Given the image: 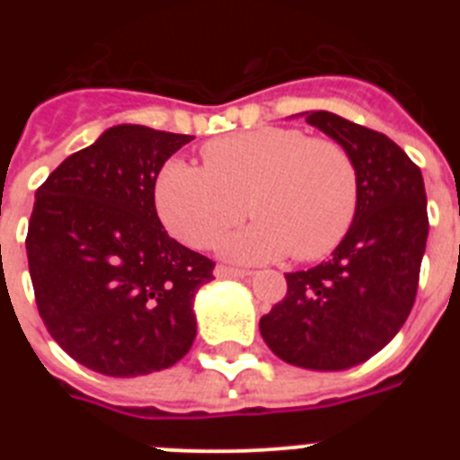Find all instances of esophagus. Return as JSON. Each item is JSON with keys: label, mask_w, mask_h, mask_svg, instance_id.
I'll list each match as a JSON object with an SVG mask.
<instances>
[{"label": "esophagus", "mask_w": 460, "mask_h": 460, "mask_svg": "<svg viewBox=\"0 0 460 460\" xmlns=\"http://www.w3.org/2000/svg\"><path fill=\"white\" fill-rule=\"evenodd\" d=\"M216 276L217 278H244V276H252V271H249V269L229 267V264H217Z\"/></svg>", "instance_id": "esophagus-1"}]
</instances>
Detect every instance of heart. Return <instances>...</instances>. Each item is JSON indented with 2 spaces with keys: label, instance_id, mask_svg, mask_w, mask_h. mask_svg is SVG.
<instances>
[{
  "label": "heart",
  "instance_id": "1",
  "mask_svg": "<svg viewBox=\"0 0 460 460\" xmlns=\"http://www.w3.org/2000/svg\"><path fill=\"white\" fill-rule=\"evenodd\" d=\"M358 169L345 144L291 127H258L202 146V166L173 160L155 184L162 225L180 243L207 249L247 213L258 220L222 240L244 262L324 258L358 211Z\"/></svg>",
  "mask_w": 460,
  "mask_h": 460
}]
</instances>
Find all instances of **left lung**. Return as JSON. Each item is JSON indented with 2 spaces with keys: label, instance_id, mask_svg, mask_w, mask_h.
Returning <instances> with one entry per match:
<instances>
[{
  "label": "left lung",
  "instance_id": "left-lung-1",
  "mask_svg": "<svg viewBox=\"0 0 460 460\" xmlns=\"http://www.w3.org/2000/svg\"><path fill=\"white\" fill-rule=\"evenodd\" d=\"M305 119L354 157L358 211L332 260L285 273V298L260 318V333L285 363L336 372L378 354L410 316L428 243V198L420 169L387 136L329 111Z\"/></svg>",
  "mask_w": 460,
  "mask_h": 460
}]
</instances>
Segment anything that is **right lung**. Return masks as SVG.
<instances>
[{"label":"right lung","instance_id":"obj_1","mask_svg":"<svg viewBox=\"0 0 460 460\" xmlns=\"http://www.w3.org/2000/svg\"><path fill=\"white\" fill-rule=\"evenodd\" d=\"M191 140L119 124L37 189L26 234L37 312L93 372H160L191 349L193 296L216 262L171 238L155 211L157 173Z\"/></svg>","mask_w":460,"mask_h":460}]
</instances>
